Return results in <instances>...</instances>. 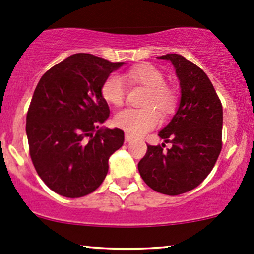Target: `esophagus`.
Here are the masks:
<instances>
[{
  "label": "esophagus",
  "mask_w": 254,
  "mask_h": 254,
  "mask_svg": "<svg viewBox=\"0 0 254 254\" xmlns=\"http://www.w3.org/2000/svg\"><path fill=\"white\" fill-rule=\"evenodd\" d=\"M133 135H130V134H128V133H126V135H125V140H126V142H129V141H132L133 140Z\"/></svg>",
  "instance_id": "obj_1"
}]
</instances>
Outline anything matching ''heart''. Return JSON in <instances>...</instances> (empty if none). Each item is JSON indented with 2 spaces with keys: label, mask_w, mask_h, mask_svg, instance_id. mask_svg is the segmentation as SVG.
I'll use <instances>...</instances> for the list:
<instances>
[{
  "label": "heart",
  "mask_w": 254,
  "mask_h": 254,
  "mask_svg": "<svg viewBox=\"0 0 254 254\" xmlns=\"http://www.w3.org/2000/svg\"><path fill=\"white\" fill-rule=\"evenodd\" d=\"M125 78L132 84L142 85L147 89L144 109H124L114 116V124L130 135H142L157 127L161 116L155 106L163 115H168L176 105L174 89L164 84V75L152 64H139L128 69ZM102 97L107 103L119 107L124 103L126 87L121 76L110 74L102 85Z\"/></svg>",
  "instance_id": "heart-1"
}]
</instances>
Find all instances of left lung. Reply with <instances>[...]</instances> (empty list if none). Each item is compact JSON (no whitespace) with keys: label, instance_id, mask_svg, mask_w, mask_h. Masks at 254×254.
<instances>
[{"label":"left lung","instance_id":"obj_1","mask_svg":"<svg viewBox=\"0 0 254 254\" xmlns=\"http://www.w3.org/2000/svg\"><path fill=\"white\" fill-rule=\"evenodd\" d=\"M158 59L172 62L181 89L175 115L158 133L172 147L164 150V142L147 145L138 169L153 190L178 195L199 186L212 170L222 150L223 109L211 81L198 65L179 54Z\"/></svg>","mask_w":254,"mask_h":254}]
</instances>
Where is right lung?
Returning <instances> with one entry per match:
<instances>
[{
  "label": "right lung",
  "instance_id": "1",
  "mask_svg": "<svg viewBox=\"0 0 254 254\" xmlns=\"http://www.w3.org/2000/svg\"><path fill=\"white\" fill-rule=\"evenodd\" d=\"M125 62L74 54L50 68L33 92L26 116L30 156L44 184L60 195L80 198L101 186L109 157L124 145L109 118L102 85Z\"/></svg>",
  "mask_w": 254,
  "mask_h": 254
}]
</instances>
